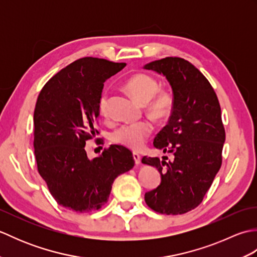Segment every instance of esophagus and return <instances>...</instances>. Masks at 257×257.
Here are the masks:
<instances>
[{"label": "esophagus", "mask_w": 257, "mask_h": 257, "mask_svg": "<svg viewBox=\"0 0 257 257\" xmlns=\"http://www.w3.org/2000/svg\"><path fill=\"white\" fill-rule=\"evenodd\" d=\"M134 160L136 162V165H139V163L141 162V157L139 154H137V152H134Z\"/></svg>", "instance_id": "obj_1"}]
</instances>
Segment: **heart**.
<instances>
[{"label":"heart","instance_id":"obj_1","mask_svg":"<svg viewBox=\"0 0 257 257\" xmlns=\"http://www.w3.org/2000/svg\"><path fill=\"white\" fill-rule=\"evenodd\" d=\"M127 89L141 102H147V108L152 116L161 119L170 112L173 98L169 91L159 90L160 86L157 79L147 74L133 76L127 84ZM99 111L103 116L108 112V94L105 91L99 99ZM154 130V124L149 120L136 122H127L113 130L111 140L132 149H138L145 144L147 138Z\"/></svg>","mask_w":257,"mask_h":257}]
</instances>
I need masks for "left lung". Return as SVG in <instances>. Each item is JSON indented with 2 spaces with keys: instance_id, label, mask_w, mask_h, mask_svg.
Here are the masks:
<instances>
[{
  "instance_id": "8db88e82",
  "label": "left lung",
  "mask_w": 257,
  "mask_h": 257,
  "mask_svg": "<svg viewBox=\"0 0 257 257\" xmlns=\"http://www.w3.org/2000/svg\"><path fill=\"white\" fill-rule=\"evenodd\" d=\"M144 68L165 76L173 94L170 119L154 140L173 161L143 158L144 165L161 174V183L145 194V201L162 214H183L201 203L221 168L225 141L221 107L209 80L185 59L166 57Z\"/></svg>"
}]
</instances>
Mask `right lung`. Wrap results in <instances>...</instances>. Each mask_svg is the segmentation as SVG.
<instances>
[{
  "label": "right lung",
  "mask_w": 257,
  "mask_h": 257,
  "mask_svg": "<svg viewBox=\"0 0 257 257\" xmlns=\"http://www.w3.org/2000/svg\"><path fill=\"white\" fill-rule=\"evenodd\" d=\"M125 63L84 57L47 81L34 110L37 169L59 205L75 212L99 210L119 174L133 169L132 151L110 146L89 159L86 141L95 137L103 83Z\"/></svg>",
  "instance_id": "add662e5"
}]
</instances>
